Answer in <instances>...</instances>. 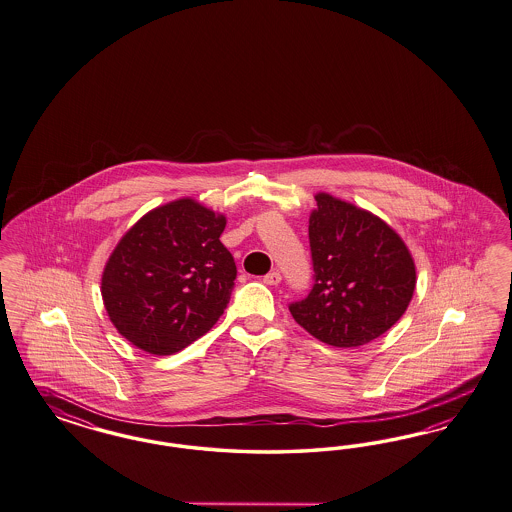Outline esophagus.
Returning a JSON list of instances; mask_svg holds the SVG:
<instances>
[{
    "label": "esophagus",
    "instance_id": "obj_1",
    "mask_svg": "<svg viewBox=\"0 0 512 512\" xmlns=\"http://www.w3.org/2000/svg\"><path fill=\"white\" fill-rule=\"evenodd\" d=\"M263 282L266 285H278V283L282 282V274L280 272H276V270H272V272H268L265 278H263Z\"/></svg>",
    "mask_w": 512,
    "mask_h": 512
}]
</instances>
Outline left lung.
Masks as SVG:
<instances>
[{
	"instance_id": "8db88e82",
	"label": "left lung",
	"mask_w": 512,
	"mask_h": 512,
	"mask_svg": "<svg viewBox=\"0 0 512 512\" xmlns=\"http://www.w3.org/2000/svg\"><path fill=\"white\" fill-rule=\"evenodd\" d=\"M310 213L314 287L289 306L314 338L357 348L389 331L405 314L416 265L403 238L378 215L333 194H316Z\"/></svg>"
}]
</instances>
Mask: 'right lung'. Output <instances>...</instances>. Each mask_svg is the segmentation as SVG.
<instances>
[{"label": "right lung", "mask_w": 512, "mask_h": 512, "mask_svg": "<svg viewBox=\"0 0 512 512\" xmlns=\"http://www.w3.org/2000/svg\"><path fill=\"white\" fill-rule=\"evenodd\" d=\"M227 225L194 198H179L126 230L107 259L102 299L121 335L153 355H172L223 316L236 265L219 236Z\"/></svg>", "instance_id": "1"}]
</instances>
